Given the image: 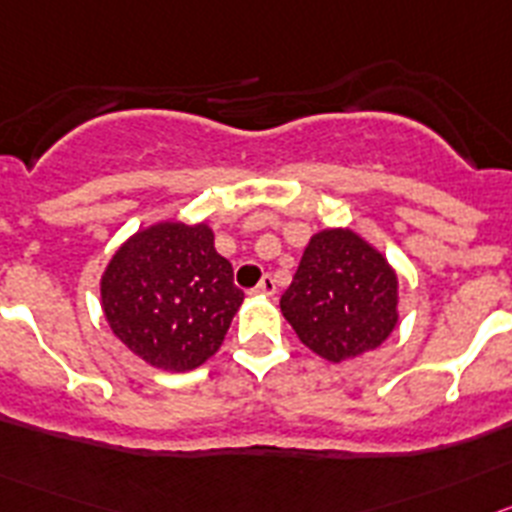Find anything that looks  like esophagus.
<instances>
[{
  "instance_id": "34e87169",
  "label": "esophagus",
  "mask_w": 512,
  "mask_h": 512,
  "mask_svg": "<svg viewBox=\"0 0 512 512\" xmlns=\"http://www.w3.org/2000/svg\"><path fill=\"white\" fill-rule=\"evenodd\" d=\"M255 293H260V296H273V293H275V278H273V275H265V278L257 283Z\"/></svg>"
}]
</instances>
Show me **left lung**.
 Segmentation results:
<instances>
[{
    "label": "left lung",
    "mask_w": 512,
    "mask_h": 512,
    "mask_svg": "<svg viewBox=\"0 0 512 512\" xmlns=\"http://www.w3.org/2000/svg\"><path fill=\"white\" fill-rule=\"evenodd\" d=\"M280 308L298 339L329 362L380 347L398 324V278L385 257L349 229L308 242Z\"/></svg>",
    "instance_id": "1"
}]
</instances>
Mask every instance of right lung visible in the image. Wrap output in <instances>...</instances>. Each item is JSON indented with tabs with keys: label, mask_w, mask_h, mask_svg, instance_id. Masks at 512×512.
I'll return each mask as SVG.
<instances>
[{
	"label": "right lung",
	"mask_w": 512,
	"mask_h": 512,
	"mask_svg": "<svg viewBox=\"0 0 512 512\" xmlns=\"http://www.w3.org/2000/svg\"><path fill=\"white\" fill-rule=\"evenodd\" d=\"M245 293L206 224L165 222L137 232L101 278L114 334L160 370L186 372L222 347Z\"/></svg>",
	"instance_id": "obj_1"
}]
</instances>
